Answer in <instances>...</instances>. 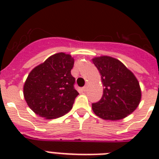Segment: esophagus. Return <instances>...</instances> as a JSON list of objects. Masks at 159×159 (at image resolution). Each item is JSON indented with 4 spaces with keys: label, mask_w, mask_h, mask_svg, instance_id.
I'll return each instance as SVG.
<instances>
[{
    "label": "esophagus",
    "mask_w": 159,
    "mask_h": 159,
    "mask_svg": "<svg viewBox=\"0 0 159 159\" xmlns=\"http://www.w3.org/2000/svg\"><path fill=\"white\" fill-rule=\"evenodd\" d=\"M87 90V85H86L84 87H82V92H86Z\"/></svg>",
    "instance_id": "34e87169"
}]
</instances>
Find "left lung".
Wrapping results in <instances>:
<instances>
[{
	"label": "left lung",
	"instance_id": "1",
	"mask_svg": "<svg viewBox=\"0 0 159 159\" xmlns=\"http://www.w3.org/2000/svg\"><path fill=\"white\" fill-rule=\"evenodd\" d=\"M103 84V95L92 104V111L100 118L118 120L135 111L141 100L138 80L120 60L109 56L92 58Z\"/></svg>",
	"mask_w": 159,
	"mask_h": 159
}]
</instances>
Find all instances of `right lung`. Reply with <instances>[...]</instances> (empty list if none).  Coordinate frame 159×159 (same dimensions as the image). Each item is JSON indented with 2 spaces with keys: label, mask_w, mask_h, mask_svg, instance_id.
Wrapping results in <instances>:
<instances>
[{
  "label": "right lung",
  "mask_w": 159,
  "mask_h": 159,
  "mask_svg": "<svg viewBox=\"0 0 159 159\" xmlns=\"http://www.w3.org/2000/svg\"><path fill=\"white\" fill-rule=\"evenodd\" d=\"M73 64L70 54L55 53L30 72L24 85V97L36 115L54 119L71 111L79 94L71 74Z\"/></svg>",
  "instance_id": "right-lung-1"
}]
</instances>
